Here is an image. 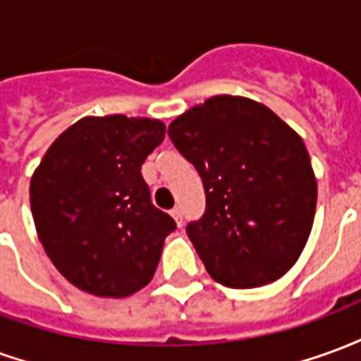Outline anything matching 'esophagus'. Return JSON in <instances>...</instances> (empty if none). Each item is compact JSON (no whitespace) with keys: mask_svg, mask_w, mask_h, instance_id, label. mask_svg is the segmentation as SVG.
Listing matches in <instances>:
<instances>
[{"mask_svg":"<svg viewBox=\"0 0 361 361\" xmlns=\"http://www.w3.org/2000/svg\"><path fill=\"white\" fill-rule=\"evenodd\" d=\"M170 214L173 216V220H176V224H178V226L183 224V212H181L180 207H173L172 211H170Z\"/></svg>","mask_w":361,"mask_h":361,"instance_id":"1","label":"esophagus"}]
</instances>
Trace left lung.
<instances>
[{"mask_svg":"<svg viewBox=\"0 0 361 361\" xmlns=\"http://www.w3.org/2000/svg\"><path fill=\"white\" fill-rule=\"evenodd\" d=\"M207 197L185 232L212 279L257 288L294 265L310 238L317 181L300 135L267 106L212 96L168 127Z\"/></svg>","mask_w":361,"mask_h":361,"instance_id":"1","label":"left lung"}]
</instances>
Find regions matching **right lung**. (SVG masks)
I'll return each instance as SVG.
<instances>
[{
    "label": "right lung",
    "instance_id": "add662e5",
    "mask_svg": "<svg viewBox=\"0 0 361 361\" xmlns=\"http://www.w3.org/2000/svg\"><path fill=\"white\" fill-rule=\"evenodd\" d=\"M164 133L158 119L82 118L44 154L30 181L32 219L73 286L126 298L154 276L176 222L152 204L141 166Z\"/></svg>",
    "mask_w": 361,
    "mask_h": 361
}]
</instances>
